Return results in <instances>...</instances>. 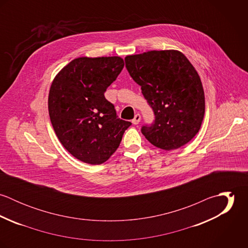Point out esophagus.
I'll list each match as a JSON object with an SVG mask.
<instances>
[{"instance_id": "34e87169", "label": "esophagus", "mask_w": 248, "mask_h": 248, "mask_svg": "<svg viewBox=\"0 0 248 248\" xmlns=\"http://www.w3.org/2000/svg\"><path fill=\"white\" fill-rule=\"evenodd\" d=\"M140 119H141V116H140V113H137V114L135 115L134 119L132 120V123H133L134 125H138V124L140 122Z\"/></svg>"}]
</instances>
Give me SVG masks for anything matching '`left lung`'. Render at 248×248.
Returning a JSON list of instances; mask_svg holds the SVG:
<instances>
[{
    "instance_id": "left-lung-1",
    "label": "left lung",
    "mask_w": 248,
    "mask_h": 248,
    "mask_svg": "<svg viewBox=\"0 0 248 248\" xmlns=\"http://www.w3.org/2000/svg\"><path fill=\"white\" fill-rule=\"evenodd\" d=\"M132 78L141 86L155 119L141 133L154 146L176 150L200 131L205 99L199 73L187 57L176 49L151 50L125 57Z\"/></svg>"
}]
</instances>
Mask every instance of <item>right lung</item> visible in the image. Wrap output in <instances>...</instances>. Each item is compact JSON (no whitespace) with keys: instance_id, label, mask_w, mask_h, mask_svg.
I'll use <instances>...</instances> for the list:
<instances>
[{"instance_id":"right-lung-1","label":"right lung","mask_w":248,"mask_h":248,"mask_svg":"<svg viewBox=\"0 0 248 248\" xmlns=\"http://www.w3.org/2000/svg\"><path fill=\"white\" fill-rule=\"evenodd\" d=\"M123 67L119 56L79 57L51 83L47 104L52 127L65 149L80 161L104 163L132 124L117 118L104 96Z\"/></svg>"}]
</instances>
